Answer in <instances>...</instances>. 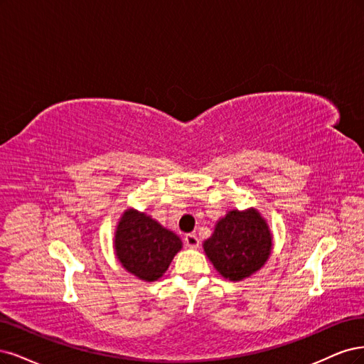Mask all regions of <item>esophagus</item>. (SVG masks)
Segmentation results:
<instances>
[{
	"label": "esophagus",
	"instance_id": "esophagus-1",
	"mask_svg": "<svg viewBox=\"0 0 364 364\" xmlns=\"http://www.w3.org/2000/svg\"><path fill=\"white\" fill-rule=\"evenodd\" d=\"M184 243H186L187 248H192V250L199 248V239H198L196 234H193V232L186 234V236H184Z\"/></svg>",
	"mask_w": 364,
	"mask_h": 364
}]
</instances>
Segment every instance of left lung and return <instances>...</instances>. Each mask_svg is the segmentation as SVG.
<instances>
[{
    "label": "left lung",
    "instance_id": "left-lung-1",
    "mask_svg": "<svg viewBox=\"0 0 364 364\" xmlns=\"http://www.w3.org/2000/svg\"><path fill=\"white\" fill-rule=\"evenodd\" d=\"M272 250V236L264 219L254 208L231 210L222 218L204 251L216 271L231 281H240L257 272Z\"/></svg>",
    "mask_w": 364,
    "mask_h": 364
}]
</instances>
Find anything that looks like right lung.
I'll use <instances>...</instances> for the list:
<instances>
[{"instance_id": "obj_1", "label": "right lung", "mask_w": 364, "mask_h": 364, "mask_svg": "<svg viewBox=\"0 0 364 364\" xmlns=\"http://www.w3.org/2000/svg\"><path fill=\"white\" fill-rule=\"evenodd\" d=\"M114 250L128 272L140 279L156 281L181 250V240L154 219L130 208L116 230Z\"/></svg>"}]
</instances>
